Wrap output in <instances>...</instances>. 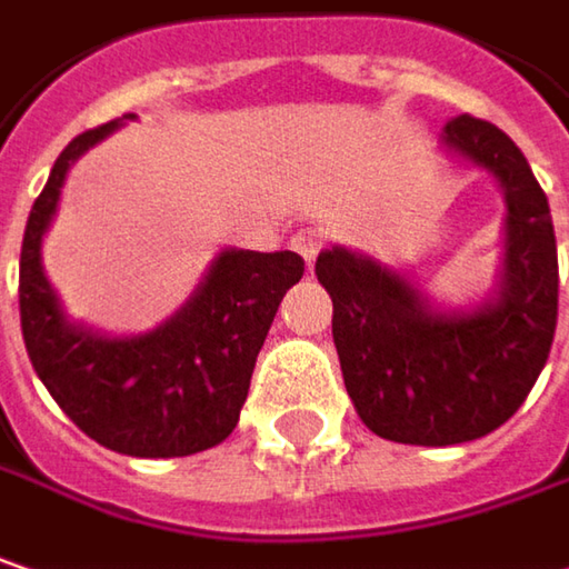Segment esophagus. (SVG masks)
I'll return each instance as SVG.
<instances>
[{
  "mask_svg": "<svg viewBox=\"0 0 569 569\" xmlns=\"http://www.w3.org/2000/svg\"><path fill=\"white\" fill-rule=\"evenodd\" d=\"M325 231H318V228H302V231H296L292 234V248L302 253V260H306V267H312L316 263L318 251L325 248Z\"/></svg>",
  "mask_w": 569,
  "mask_h": 569,
  "instance_id": "1",
  "label": "esophagus"
}]
</instances>
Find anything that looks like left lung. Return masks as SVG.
<instances>
[{"instance_id": "obj_1", "label": "left lung", "mask_w": 569, "mask_h": 569, "mask_svg": "<svg viewBox=\"0 0 569 569\" xmlns=\"http://www.w3.org/2000/svg\"><path fill=\"white\" fill-rule=\"evenodd\" d=\"M441 148L486 170L506 199L502 270L480 306H435L409 273L363 251L328 248L316 260L357 416L386 441L421 448L477 441L516 416L557 328L551 206L525 153L473 116L451 118Z\"/></svg>"}]
</instances>
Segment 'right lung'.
I'll list each match as a JSON object with an SVG mask.
<instances>
[{
  "label": "right lung",
  "mask_w": 569,
  "mask_h": 569,
  "mask_svg": "<svg viewBox=\"0 0 569 569\" xmlns=\"http://www.w3.org/2000/svg\"><path fill=\"white\" fill-rule=\"evenodd\" d=\"M124 121L134 116L73 138L31 206L18 263L21 335L34 373L92 441L128 457H186L234 431L257 353L306 263L292 251L224 248L183 309L144 335L70 321L44 277L41 241L70 167Z\"/></svg>",
  "instance_id": "1"
}]
</instances>
